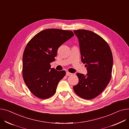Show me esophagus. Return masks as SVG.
<instances>
[{
  "label": "esophagus",
  "mask_w": 129,
  "mask_h": 129,
  "mask_svg": "<svg viewBox=\"0 0 129 129\" xmlns=\"http://www.w3.org/2000/svg\"><path fill=\"white\" fill-rule=\"evenodd\" d=\"M72 74H72V73H70V72H67L66 73V75L67 76H71V75H72Z\"/></svg>",
  "instance_id": "esophagus-1"
}]
</instances>
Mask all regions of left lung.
Listing matches in <instances>:
<instances>
[{"label":"left lung","instance_id":"obj_1","mask_svg":"<svg viewBox=\"0 0 129 129\" xmlns=\"http://www.w3.org/2000/svg\"><path fill=\"white\" fill-rule=\"evenodd\" d=\"M78 38L81 59L87 74L77 73L78 83L73 89L79 97L91 100L104 91L112 72L113 58L107 43L98 34L85 29L74 30Z\"/></svg>","mask_w":129,"mask_h":129}]
</instances>
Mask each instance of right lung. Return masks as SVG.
I'll return each mask as SVG.
<instances>
[{
    "label": "right lung",
    "instance_id": "obj_1",
    "mask_svg": "<svg viewBox=\"0 0 129 129\" xmlns=\"http://www.w3.org/2000/svg\"><path fill=\"white\" fill-rule=\"evenodd\" d=\"M74 36L73 31L59 29L43 30L34 36L26 47L23 55V77L34 95L48 99L56 92L64 71L51 68L58 48Z\"/></svg>",
    "mask_w": 129,
    "mask_h": 129
}]
</instances>
